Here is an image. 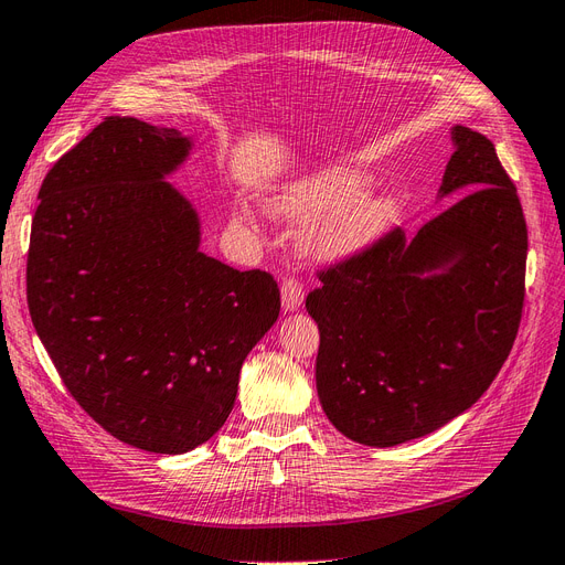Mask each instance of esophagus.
Listing matches in <instances>:
<instances>
[{"label":"esophagus","instance_id":"34e87169","mask_svg":"<svg viewBox=\"0 0 565 565\" xmlns=\"http://www.w3.org/2000/svg\"><path fill=\"white\" fill-rule=\"evenodd\" d=\"M302 298H305L302 281L298 277H286L281 284V305L286 312H294V309H298L302 305Z\"/></svg>","mask_w":565,"mask_h":565}]
</instances>
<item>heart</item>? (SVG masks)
I'll return each instance as SVG.
<instances>
[{
  "instance_id": "heart-1",
  "label": "heart",
  "mask_w": 565,
  "mask_h": 565,
  "mask_svg": "<svg viewBox=\"0 0 565 565\" xmlns=\"http://www.w3.org/2000/svg\"><path fill=\"white\" fill-rule=\"evenodd\" d=\"M366 185L369 180L359 171L326 169L277 199L275 213L294 217V221H307V217L331 211L317 225L312 244L321 256H350L369 246L394 217L390 199H354ZM242 221H248V215H242Z\"/></svg>"
}]
</instances>
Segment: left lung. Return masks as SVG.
I'll use <instances>...</instances> for the list:
<instances>
[{
  "mask_svg": "<svg viewBox=\"0 0 565 565\" xmlns=\"http://www.w3.org/2000/svg\"><path fill=\"white\" fill-rule=\"evenodd\" d=\"M452 142L441 196L458 202L408 244L392 227L326 265L305 300L321 335V408L363 446L420 439L477 404L519 333L527 227L516 188L486 136L455 126Z\"/></svg>",
  "mask_w": 565,
  "mask_h": 565,
  "instance_id": "left-lung-1",
  "label": "left lung"
}]
</instances>
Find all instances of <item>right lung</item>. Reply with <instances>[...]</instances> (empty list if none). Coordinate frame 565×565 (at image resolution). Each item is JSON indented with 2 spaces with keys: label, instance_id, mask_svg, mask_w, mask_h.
<instances>
[{
  "label": "right lung",
  "instance_id": "add662e5",
  "mask_svg": "<svg viewBox=\"0 0 565 565\" xmlns=\"http://www.w3.org/2000/svg\"><path fill=\"white\" fill-rule=\"evenodd\" d=\"M175 129L105 117L40 188L28 307L75 402L115 439L178 455L234 406L246 354L281 309L275 277L199 250V221L163 175Z\"/></svg>",
  "mask_w": 565,
  "mask_h": 565
}]
</instances>
